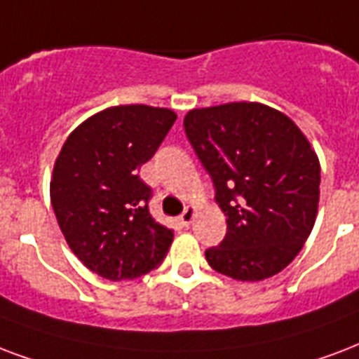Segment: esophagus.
Here are the masks:
<instances>
[{"label":"esophagus","mask_w":359,"mask_h":359,"mask_svg":"<svg viewBox=\"0 0 359 359\" xmlns=\"http://www.w3.org/2000/svg\"><path fill=\"white\" fill-rule=\"evenodd\" d=\"M196 215H198V210H196V207H186L184 212H182V215L179 216L180 224L188 228V226H190V224L194 222V218H196Z\"/></svg>","instance_id":"34e87169"}]
</instances>
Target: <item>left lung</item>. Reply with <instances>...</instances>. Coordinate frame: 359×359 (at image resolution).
<instances>
[{"label": "left lung", "instance_id": "8db88e82", "mask_svg": "<svg viewBox=\"0 0 359 359\" xmlns=\"http://www.w3.org/2000/svg\"><path fill=\"white\" fill-rule=\"evenodd\" d=\"M184 130L216 188L228 233L205 250L226 277L277 275L309 239L320 199V161L286 114L256 101L191 109Z\"/></svg>", "mask_w": 359, "mask_h": 359}]
</instances>
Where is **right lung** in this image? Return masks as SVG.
Here are the masks:
<instances>
[{"mask_svg": "<svg viewBox=\"0 0 359 359\" xmlns=\"http://www.w3.org/2000/svg\"><path fill=\"white\" fill-rule=\"evenodd\" d=\"M175 120L163 107H109L76 126L54 161L50 203L58 226L100 277L133 280L168 256L173 229L150 216V188L139 169Z\"/></svg>", "mask_w": 359, "mask_h": 359, "instance_id": "right-lung-1", "label": "right lung"}]
</instances>
